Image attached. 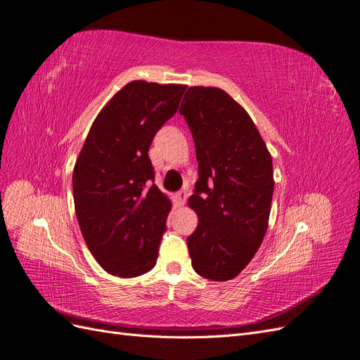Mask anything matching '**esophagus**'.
Masks as SVG:
<instances>
[{
    "instance_id": "esophagus-1",
    "label": "esophagus",
    "mask_w": 360,
    "mask_h": 360,
    "mask_svg": "<svg viewBox=\"0 0 360 360\" xmlns=\"http://www.w3.org/2000/svg\"><path fill=\"white\" fill-rule=\"evenodd\" d=\"M174 200H176V205L178 207H182L184 204H186V200H187V191H184V190L178 191L176 195H174Z\"/></svg>"
}]
</instances>
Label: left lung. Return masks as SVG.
I'll return each mask as SVG.
<instances>
[{
    "label": "left lung",
    "instance_id": "1",
    "mask_svg": "<svg viewBox=\"0 0 360 360\" xmlns=\"http://www.w3.org/2000/svg\"><path fill=\"white\" fill-rule=\"evenodd\" d=\"M196 147L199 179L190 207L199 216L187 237L200 276L240 274L263 242L274 195L272 158L246 110L219 88L191 86L179 108Z\"/></svg>",
    "mask_w": 360,
    "mask_h": 360
}]
</instances>
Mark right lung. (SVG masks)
I'll return each instance as SVG.
<instances>
[{
  "label": "right lung",
  "instance_id": "add662e5",
  "mask_svg": "<svg viewBox=\"0 0 360 360\" xmlns=\"http://www.w3.org/2000/svg\"><path fill=\"white\" fill-rule=\"evenodd\" d=\"M184 85L135 80L97 115L72 172L82 236L106 272L132 278L158 259L170 200L155 186L153 136L176 114Z\"/></svg>",
  "mask_w": 360,
  "mask_h": 360
}]
</instances>
